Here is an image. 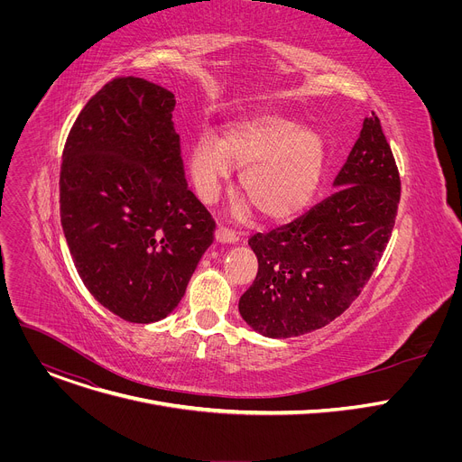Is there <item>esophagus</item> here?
<instances>
[{
	"label": "esophagus",
	"instance_id": "1",
	"mask_svg": "<svg viewBox=\"0 0 462 462\" xmlns=\"http://www.w3.org/2000/svg\"><path fill=\"white\" fill-rule=\"evenodd\" d=\"M216 241L217 243H221V245H232V243H236L237 241V236L234 234V232H230V230H226V228H217L216 230Z\"/></svg>",
	"mask_w": 462,
	"mask_h": 462
}]
</instances>
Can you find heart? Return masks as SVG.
<instances>
[{
    "instance_id": "obj_1",
    "label": "heart",
    "mask_w": 462,
    "mask_h": 462,
    "mask_svg": "<svg viewBox=\"0 0 462 462\" xmlns=\"http://www.w3.org/2000/svg\"><path fill=\"white\" fill-rule=\"evenodd\" d=\"M232 168H243L239 189L261 219L287 221L312 201L325 168V144L314 129L276 113L228 124L221 141H193L188 171L203 203L217 199Z\"/></svg>"
}]
</instances>
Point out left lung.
Segmentation results:
<instances>
[{
    "instance_id": "8db88e82",
    "label": "left lung",
    "mask_w": 462,
    "mask_h": 462,
    "mask_svg": "<svg viewBox=\"0 0 462 462\" xmlns=\"http://www.w3.org/2000/svg\"><path fill=\"white\" fill-rule=\"evenodd\" d=\"M333 186L305 216L248 239L257 276L239 314L263 337H301L331 323L374 273L401 201L399 170L374 113Z\"/></svg>"
}]
</instances>
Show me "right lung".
Segmentation results:
<instances>
[{
    "instance_id": "add662e5",
    "label": "right lung",
    "mask_w": 462,
    "mask_h": 462,
    "mask_svg": "<svg viewBox=\"0 0 462 462\" xmlns=\"http://www.w3.org/2000/svg\"><path fill=\"white\" fill-rule=\"evenodd\" d=\"M171 91L135 77L106 84L63 148L60 219L93 298L131 323L166 318L214 241L188 189Z\"/></svg>"
}]
</instances>
